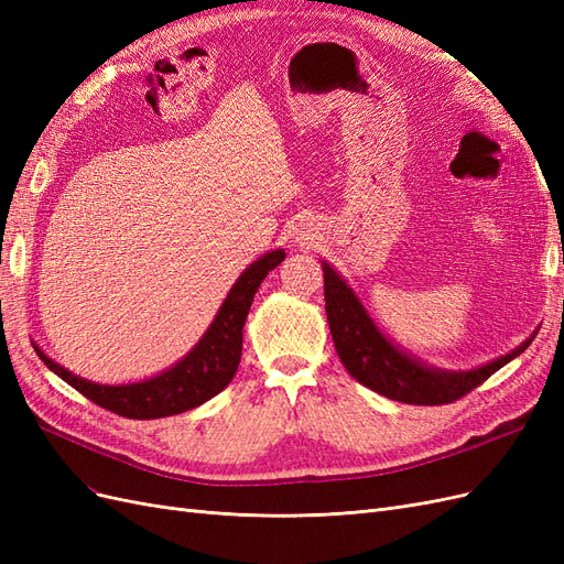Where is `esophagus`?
<instances>
[{
    "mask_svg": "<svg viewBox=\"0 0 564 564\" xmlns=\"http://www.w3.org/2000/svg\"><path fill=\"white\" fill-rule=\"evenodd\" d=\"M313 237H315V235H313V230H311V228H301V230H296V240H299V242H303V245H305V242H311Z\"/></svg>",
    "mask_w": 564,
    "mask_h": 564,
    "instance_id": "1",
    "label": "esophagus"
}]
</instances>
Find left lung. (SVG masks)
Returning <instances> with one entry per match:
<instances>
[{
	"label": "left lung",
	"mask_w": 564,
	"mask_h": 564,
	"mask_svg": "<svg viewBox=\"0 0 564 564\" xmlns=\"http://www.w3.org/2000/svg\"><path fill=\"white\" fill-rule=\"evenodd\" d=\"M324 272V308H327L329 332L334 338L340 362L355 381L379 392L383 398L406 404H447L487 381L494 371H499L510 360L532 344L534 334L516 350H510L497 360L466 371L437 369L416 360L377 327L350 284L338 272L322 261Z\"/></svg>",
	"instance_id": "1"
}]
</instances>
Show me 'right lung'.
<instances>
[{
  "instance_id": "right-lung-1",
  "label": "right lung",
  "mask_w": 564,
  "mask_h": 564,
  "mask_svg": "<svg viewBox=\"0 0 564 564\" xmlns=\"http://www.w3.org/2000/svg\"><path fill=\"white\" fill-rule=\"evenodd\" d=\"M284 249L263 253L259 261H253L228 292L220 303L216 317L209 329L202 334L195 348L187 352L176 365L164 369L158 377H150L135 383L106 386L94 383L67 371L37 346L32 344L40 355V360L58 377L79 390L84 398H89L98 406L127 419H162L174 416L187 409H195L202 402L212 400L224 390L237 371L242 357V329L251 308L253 294L259 292L272 268L284 261Z\"/></svg>"
}]
</instances>
